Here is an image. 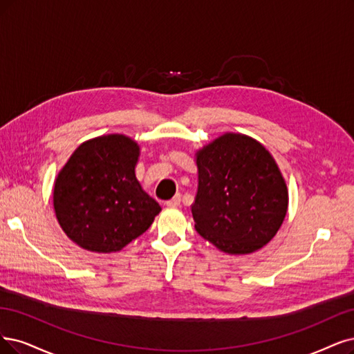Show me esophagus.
Listing matches in <instances>:
<instances>
[{
  "instance_id": "34e87169",
  "label": "esophagus",
  "mask_w": 354,
  "mask_h": 354,
  "mask_svg": "<svg viewBox=\"0 0 354 354\" xmlns=\"http://www.w3.org/2000/svg\"><path fill=\"white\" fill-rule=\"evenodd\" d=\"M179 204H180V194H176L172 200L166 201V205H167V207H178Z\"/></svg>"
}]
</instances>
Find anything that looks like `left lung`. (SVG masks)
Returning a JSON list of instances; mask_svg holds the SVG:
<instances>
[{
	"label": "left lung",
	"instance_id": "8db88e82",
	"mask_svg": "<svg viewBox=\"0 0 354 354\" xmlns=\"http://www.w3.org/2000/svg\"><path fill=\"white\" fill-rule=\"evenodd\" d=\"M195 156V230L226 254L261 250L276 236L289 204L284 178L270 151L251 137L226 133Z\"/></svg>",
	"mask_w": 354,
	"mask_h": 354
}]
</instances>
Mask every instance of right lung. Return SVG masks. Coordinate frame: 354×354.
Listing matches in <instances>:
<instances>
[{
  "instance_id": "add662e5",
  "label": "right lung",
  "mask_w": 354,
  "mask_h": 354,
  "mask_svg": "<svg viewBox=\"0 0 354 354\" xmlns=\"http://www.w3.org/2000/svg\"><path fill=\"white\" fill-rule=\"evenodd\" d=\"M138 144L109 134L78 146L59 170L54 210L65 234L83 250L121 251L146 232L160 205L136 178Z\"/></svg>"
}]
</instances>
